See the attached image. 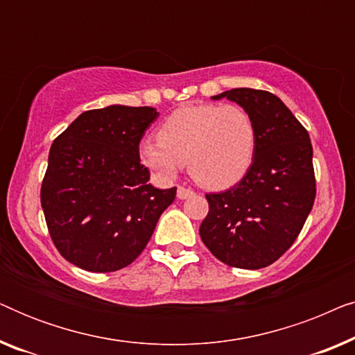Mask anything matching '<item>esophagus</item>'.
<instances>
[{
  "label": "esophagus",
  "mask_w": 355,
  "mask_h": 355,
  "mask_svg": "<svg viewBox=\"0 0 355 355\" xmlns=\"http://www.w3.org/2000/svg\"><path fill=\"white\" fill-rule=\"evenodd\" d=\"M193 196V191L192 189H187V187H184V186H179L178 187V198H189V197H192Z\"/></svg>",
  "instance_id": "1"
}]
</instances>
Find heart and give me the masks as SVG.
Returning a JSON list of instances; mask_svg holds the SVG:
<instances>
[{"label":"heart","mask_w":355,"mask_h":355,"mask_svg":"<svg viewBox=\"0 0 355 355\" xmlns=\"http://www.w3.org/2000/svg\"><path fill=\"white\" fill-rule=\"evenodd\" d=\"M257 129L245 110L236 105H187L168 116L158 140L140 144L142 163L163 179L189 164L193 181L221 191L249 171L255 157Z\"/></svg>","instance_id":"b5f03b06"}]
</instances>
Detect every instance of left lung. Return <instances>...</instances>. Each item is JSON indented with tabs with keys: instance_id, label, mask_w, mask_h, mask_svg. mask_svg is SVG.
Returning <instances> with one entry per match:
<instances>
[{
	"instance_id": "obj_1",
	"label": "left lung",
	"mask_w": 355,
	"mask_h": 355,
	"mask_svg": "<svg viewBox=\"0 0 355 355\" xmlns=\"http://www.w3.org/2000/svg\"><path fill=\"white\" fill-rule=\"evenodd\" d=\"M211 98L234 101L250 114L257 148L241 182L207 193L210 210L198 232L223 263L265 268L294 244L312 211L317 191L309 132L270 92L232 89Z\"/></svg>"
}]
</instances>
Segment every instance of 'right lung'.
<instances>
[{
  "label": "right lung",
  "instance_id": "obj_1",
  "mask_svg": "<svg viewBox=\"0 0 355 355\" xmlns=\"http://www.w3.org/2000/svg\"><path fill=\"white\" fill-rule=\"evenodd\" d=\"M150 106L111 105L82 113L48 155L42 208L56 249L72 265L110 273L147 245L176 187L157 189L139 144L158 118Z\"/></svg>",
  "mask_w": 355,
  "mask_h": 355
}]
</instances>
